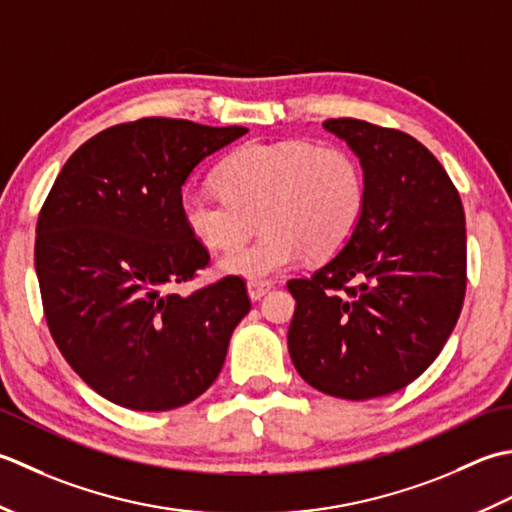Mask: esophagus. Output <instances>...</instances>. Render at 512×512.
<instances>
[{
	"label": "esophagus",
	"instance_id": "34e87169",
	"mask_svg": "<svg viewBox=\"0 0 512 512\" xmlns=\"http://www.w3.org/2000/svg\"><path fill=\"white\" fill-rule=\"evenodd\" d=\"M271 287H274V283H271V280H249V283H247L249 298L260 300Z\"/></svg>",
	"mask_w": 512,
	"mask_h": 512
}]
</instances>
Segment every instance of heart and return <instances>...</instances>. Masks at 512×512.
I'll list each match as a JSON object with an SVG mask.
<instances>
[{"instance_id":"b5f03b06","label":"heart","mask_w":512,"mask_h":512,"mask_svg":"<svg viewBox=\"0 0 512 512\" xmlns=\"http://www.w3.org/2000/svg\"><path fill=\"white\" fill-rule=\"evenodd\" d=\"M218 192L187 190L181 218L198 243L227 252L252 234L256 214L265 232L221 258L225 274L260 280L309 252L322 258L349 241L367 198L360 161L340 145L287 139L241 145L216 172Z\"/></svg>"}]
</instances>
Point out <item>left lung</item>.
<instances>
[{
  "label": "left lung",
  "mask_w": 512,
  "mask_h": 512,
  "mask_svg": "<svg viewBox=\"0 0 512 512\" xmlns=\"http://www.w3.org/2000/svg\"><path fill=\"white\" fill-rule=\"evenodd\" d=\"M364 172L358 227L296 298L287 344L302 380L344 400L404 389L440 356L466 294L462 198L411 134L360 119H327Z\"/></svg>",
  "instance_id": "left-lung-1"
}]
</instances>
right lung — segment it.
Wrapping results in <instances>:
<instances>
[{"label":"right lung","mask_w":512,"mask_h":512,"mask_svg":"<svg viewBox=\"0 0 512 512\" xmlns=\"http://www.w3.org/2000/svg\"><path fill=\"white\" fill-rule=\"evenodd\" d=\"M247 128L148 117L70 156L39 212L35 269L50 336L79 378L132 411H170L212 387L252 302L241 276L181 296L210 265L181 187Z\"/></svg>","instance_id":"add662e5"}]
</instances>
